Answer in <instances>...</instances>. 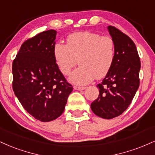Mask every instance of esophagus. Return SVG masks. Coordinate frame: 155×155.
<instances>
[{
  "mask_svg": "<svg viewBox=\"0 0 155 155\" xmlns=\"http://www.w3.org/2000/svg\"><path fill=\"white\" fill-rule=\"evenodd\" d=\"M74 89L76 90H79V91H81V90H84V89H86V87H80V86H74Z\"/></svg>",
  "mask_w": 155,
  "mask_h": 155,
  "instance_id": "1",
  "label": "esophagus"
}]
</instances>
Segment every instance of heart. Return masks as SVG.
<instances>
[{
  "label": "heart",
  "mask_w": 155,
  "mask_h": 155,
  "mask_svg": "<svg viewBox=\"0 0 155 155\" xmlns=\"http://www.w3.org/2000/svg\"><path fill=\"white\" fill-rule=\"evenodd\" d=\"M53 55L58 69L65 76L70 74L78 60L80 66L68 80L74 84L84 85L109 72L116 56V45L109 36L93 32H78L68 36L66 44H55Z\"/></svg>",
  "instance_id": "heart-1"
}]
</instances>
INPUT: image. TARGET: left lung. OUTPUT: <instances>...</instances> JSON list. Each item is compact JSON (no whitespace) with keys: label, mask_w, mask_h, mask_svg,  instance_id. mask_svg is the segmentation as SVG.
Returning <instances> with one entry per match:
<instances>
[{"label":"left lung","mask_w":155,"mask_h":155,"mask_svg":"<svg viewBox=\"0 0 155 155\" xmlns=\"http://www.w3.org/2000/svg\"><path fill=\"white\" fill-rule=\"evenodd\" d=\"M108 31L116 45V56L111 70L97 84L99 95L91 104L93 113L110 120L128 108L139 87L140 61L134 42L115 27Z\"/></svg>","instance_id":"8db88e82"}]
</instances>
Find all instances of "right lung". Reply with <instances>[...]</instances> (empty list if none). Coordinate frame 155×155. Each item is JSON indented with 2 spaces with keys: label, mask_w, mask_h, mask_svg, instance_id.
<instances>
[{
  "label": "right lung",
  "mask_w": 155,
  "mask_h": 155,
  "mask_svg": "<svg viewBox=\"0 0 155 155\" xmlns=\"http://www.w3.org/2000/svg\"><path fill=\"white\" fill-rule=\"evenodd\" d=\"M57 31H44L25 41L12 64L13 90L23 108L41 122L63 113L73 91L53 55Z\"/></svg>",
  "instance_id": "obj_1"
}]
</instances>
